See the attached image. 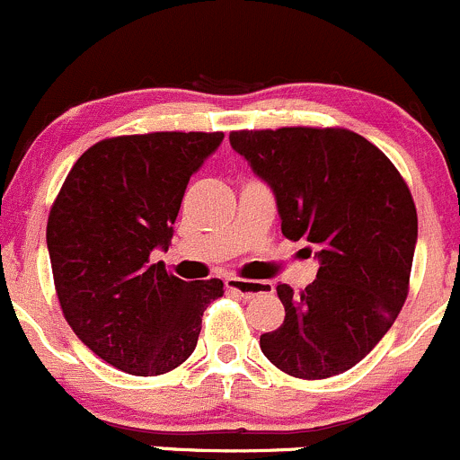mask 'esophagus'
<instances>
[{"mask_svg": "<svg viewBox=\"0 0 460 460\" xmlns=\"http://www.w3.org/2000/svg\"><path fill=\"white\" fill-rule=\"evenodd\" d=\"M226 288L230 292H236L239 296H252L261 295V292H272V283L268 281H252V279H239V277H228L226 279Z\"/></svg>", "mask_w": 460, "mask_h": 460, "instance_id": "1", "label": "esophagus"}]
</instances>
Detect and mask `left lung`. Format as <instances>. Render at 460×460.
Instances as JSON below:
<instances>
[{"label":"left lung","instance_id":"1","mask_svg":"<svg viewBox=\"0 0 460 460\" xmlns=\"http://www.w3.org/2000/svg\"><path fill=\"white\" fill-rule=\"evenodd\" d=\"M230 144L272 188L283 236L319 245L305 290L277 286L286 319L261 334V352L307 381L348 372L392 328L410 292L419 219L405 179L348 128L234 130Z\"/></svg>","mask_w":460,"mask_h":460}]
</instances>
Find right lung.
I'll return each mask as SVG.
<instances>
[{
  "label": "right lung",
  "mask_w": 460,
  "mask_h": 460,
  "mask_svg": "<svg viewBox=\"0 0 460 460\" xmlns=\"http://www.w3.org/2000/svg\"><path fill=\"white\" fill-rule=\"evenodd\" d=\"M224 132H148L97 141L70 168L46 226L57 299L99 358L135 376L181 366L224 281H181L150 261L168 248L192 174Z\"/></svg>",
  "instance_id": "obj_1"
}]
</instances>
